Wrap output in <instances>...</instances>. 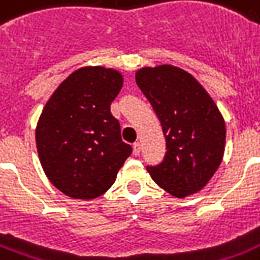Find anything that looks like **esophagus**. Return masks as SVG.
<instances>
[{
    "mask_svg": "<svg viewBox=\"0 0 260 260\" xmlns=\"http://www.w3.org/2000/svg\"><path fill=\"white\" fill-rule=\"evenodd\" d=\"M140 151H142V146H140V143L139 142L134 143V155L135 156L140 155Z\"/></svg>",
    "mask_w": 260,
    "mask_h": 260,
    "instance_id": "obj_1",
    "label": "esophagus"
}]
</instances>
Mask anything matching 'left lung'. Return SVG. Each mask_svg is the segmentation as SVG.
<instances>
[{
  "label": "left lung",
  "mask_w": 260,
  "mask_h": 260,
  "mask_svg": "<svg viewBox=\"0 0 260 260\" xmlns=\"http://www.w3.org/2000/svg\"><path fill=\"white\" fill-rule=\"evenodd\" d=\"M136 83L147 97L166 136V155L147 166L167 193L186 197L201 190L221 163L225 122L205 89L186 71L173 66L142 69Z\"/></svg>",
  "instance_id": "8db88e82"
}]
</instances>
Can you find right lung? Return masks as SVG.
<instances>
[{
  "mask_svg": "<svg viewBox=\"0 0 260 260\" xmlns=\"http://www.w3.org/2000/svg\"><path fill=\"white\" fill-rule=\"evenodd\" d=\"M122 87L120 73L85 67L67 77L44 106L36 146L51 183L71 198L100 197L132 154L110 104Z\"/></svg>",
  "mask_w": 260,
  "mask_h": 260,
  "instance_id": "obj_1",
  "label": "right lung"
}]
</instances>
